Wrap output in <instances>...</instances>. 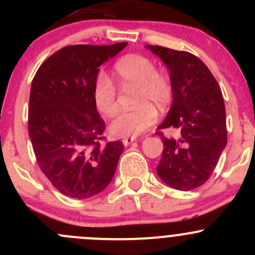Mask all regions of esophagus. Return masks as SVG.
Instances as JSON below:
<instances>
[{"label": "esophagus", "mask_w": 255, "mask_h": 255, "mask_svg": "<svg viewBox=\"0 0 255 255\" xmlns=\"http://www.w3.org/2000/svg\"><path fill=\"white\" fill-rule=\"evenodd\" d=\"M134 140H135L134 137H130V138L127 137V138H125V139H123V144H125V145L127 146V145H129L130 143L134 142Z\"/></svg>", "instance_id": "34e87169"}]
</instances>
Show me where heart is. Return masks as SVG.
Masks as SVG:
<instances>
[{"label": "heart", "mask_w": 255, "mask_h": 255, "mask_svg": "<svg viewBox=\"0 0 255 255\" xmlns=\"http://www.w3.org/2000/svg\"><path fill=\"white\" fill-rule=\"evenodd\" d=\"M115 74L122 87H135L134 105L129 111H121L110 125L113 137H137L155 125L158 111L171 104L174 85L170 76L156 70L151 59L142 54L123 56L116 63ZM94 102L102 115L112 116L118 107L117 89L112 80L101 73L94 84Z\"/></svg>", "instance_id": "obj_1"}]
</instances>
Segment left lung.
<instances>
[{
  "mask_svg": "<svg viewBox=\"0 0 255 255\" xmlns=\"http://www.w3.org/2000/svg\"><path fill=\"white\" fill-rule=\"evenodd\" d=\"M146 48L168 66L174 85L173 105L158 129L179 130L177 138L156 132L164 144L156 173L174 189L194 190L210 179L227 144L222 92L210 69L194 54L160 45Z\"/></svg>",
  "mask_w": 255,
  "mask_h": 255,
  "instance_id": "obj_1",
  "label": "left lung"
}]
</instances>
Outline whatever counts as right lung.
I'll list each match as a JSON object with an SVG mask.
<instances>
[{"instance_id": "add662e5", "label": "right lung", "mask_w": 255, "mask_h": 255, "mask_svg": "<svg viewBox=\"0 0 255 255\" xmlns=\"http://www.w3.org/2000/svg\"><path fill=\"white\" fill-rule=\"evenodd\" d=\"M126 45L64 47L39 66L32 81L28 133L33 150L40 170L68 197L95 196L115 175L125 145L104 137L106 125L95 106L94 84L100 66Z\"/></svg>"}]
</instances>
